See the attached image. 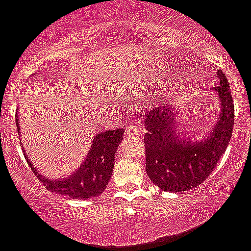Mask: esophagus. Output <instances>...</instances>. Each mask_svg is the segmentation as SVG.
Listing matches in <instances>:
<instances>
[{
    "instance_id": "34e87169",
    "label": "esophagus",
    "mask_w": 251,
    "mask_h": 251,
    "mask_svg": "<svg viewBox=\"0 0 251 251\" xmlns=\"http://www.w3.org/2000/svg\"><path fill=\"white\" fill-rule=\"evenodd\" d=\"M126 134H127V137L129 138H140L143 137V134H144V130H143L139 126L135 124V126H130V127L127 128Z\"/></svg>"
}]
</instances>
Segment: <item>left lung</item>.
I'll return each instance as SVG.
<instances>
[{
	"label": "left lung",
	"instance_id": "1",
	"mask_svg": "<svg viewBox=\"0 0 251 251\" xmlns=\"http://www.w3.org/2000/svg\"><path fill=\"white\" fill-rule=\"evenodd\" d=\"M213 87L221 101V117L211 134L202 142H188L176 134L174 108L155 107L144 116L145 168L151 182L170 192H181L201 185L226 151L234 127V104L224 73Z\"/></svg>",
	"mask_w": 251,
	"mask_h": 251
}]
</instances>
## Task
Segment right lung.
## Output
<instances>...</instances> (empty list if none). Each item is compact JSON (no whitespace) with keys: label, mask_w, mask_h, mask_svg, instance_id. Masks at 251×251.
<instances>
[{"label":"right lung","mask_w":251,"mask_h":251,"mask_svg":"<svg viewBox=\"0 0 251 251\" xmlns=\"http://www.w3.org/2000/svg\"><path fill=\"white\" fill-rule=\"evenodd\" d=\"M16 122L20 132V124L17 119ZM123 133L124 129H114L95 135L94 144L83 160L82 165L65 180L51 181L44 178L43 175L37 173L29 160L28 163L45 188L52 193L68 196L70 199H92L101 195L108 185L113 173L114 155L123 140Z\"/></svg>","instance_id":"right-lung-1"}]
</instances>
